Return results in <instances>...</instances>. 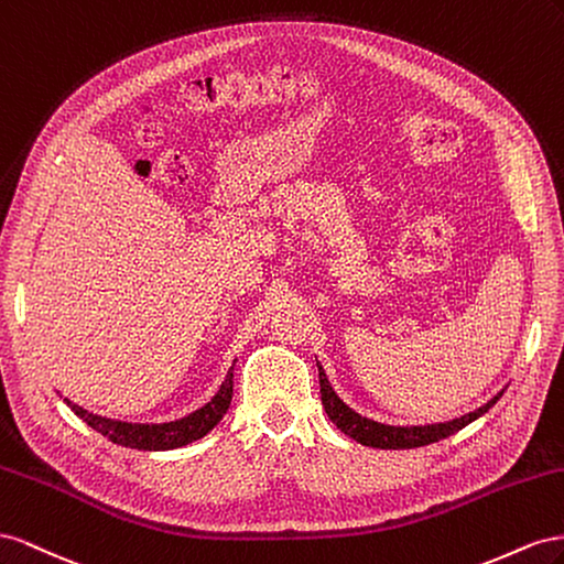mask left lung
Wrapping results in <instances>:
<instances>
[{
    "mask_svg": "<svg viewBox=\"0 0 564 564\" xmlns=\"http://www.w3.org/2000/svg\"><path fill=\"white\" fill-rule=\"evenodd\" d=\"M318 382H321V404H324L328 417L337 425V430H343L347 437L357 440L359 444L373 446V448H415V446L440 442V440L448 437V434H454L468 423L477 421L479 415H485L496 404L498 397H501V394H496L491 401H487L485 406H479L477 411H473L468 415H460V417H456V421L440 423V425L394 427V425H382L376 421H368V417L359 415L357 411H351L330 388L326 371L321 368V364H318Z\"/></svg>",
    "mask_w": 564,
    "mask_h": 564,
    "instance_id": "1",
    "label": "left lung"
}]
</instances>
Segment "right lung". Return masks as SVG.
<instances>
[{
    "label": "right lung",
    "mask_w": 564,
    "mask_h": 564,
    "mask_svg": "<svg viewBox=\"0 0 564 564\" xmlns=\"http://www.w3.org/2000/svg\"><path fill=\"white\" fill-rule=\"evenodd\" d=\"M231 394H234V366L229 368L227 378H224L219 392L207 401L203 409L193 411L186 417H182V421H172V423H160V425L122 423V421H112V417L89 413L87 409L73 404L68 399L63 401H66V404L75 411V415L83 417L89 427L101 432L104 437H108L112 444L139 448V452H167V448H180L205 437V434L221 421L224 413L229 411Z\"/></svg>",
    "instance_id": "right-lung-1"
}]
</instances>
